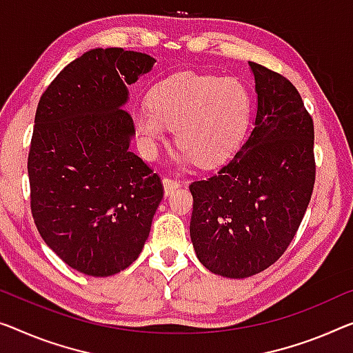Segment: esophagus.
I'll use <instances>...</instances> for the list:
<instances>
[{"label":"esophagus","mask_w":353,"mask_h":353,"mask_svg":"<svg viewBox=\"0 0 353 353\" xmlns=\"http://www.w3.org/2000/svg\"><path fill=\"white\" fill-rule=\"evenodd\" d=\"M163 187H165V196H170L172 192L181 187V182L171 177H163Z\"/></svg>","instance_id":"1"}]
</instances>
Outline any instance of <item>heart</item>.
<instances>
[{"label": "heart", "instance_id": "b5f03b06", "mask_svg": "<svg viewBox=\"0 0 353 353\" xmlns=\"http://www.w3.org/2000/svg\"><path fill=\"white\" fill-rule=\"evenodd\" d=\"M250 115L252 94L239 79L177 72L152 87L133 122L147 145L165 143L171 128L185 160L215 166L243 144Z\"/></svg>", "mask_w": 353, "mask_h": 353}]
</instances>
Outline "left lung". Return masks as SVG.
I'll use <instances>...</instances> for the list:
<instances>
[{"label":"left lung","instance_id":"obj_1","mask_svg":"<svg viewBox=\"0 0 353 353\" xmlns=\"http://www.w3.org/2000/svg\"><path fill=\"white\" fill-rule=\"evenodd\" d=\"M254 130L217 174L190 185V238L214 274L244 279L281 259L315 182L314 123L293 83L259 63Z\"/></svg>","mask_w":353,"mask_h":353}]
</instances>
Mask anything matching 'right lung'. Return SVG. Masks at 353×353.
Listing matches in <instances>:
<instances>
[{
	"label": "right lung",
	"instance_id": "right-lung-1",
	"mask_svg": "<svg viewBox=\"0 0 353 353\" xmlns=\"http://www.w3.org/2000/svg\"><path fill=\"white\" fill-rule=\"evenodd\" d=\"M157 60L92 49L42 93L28 154L31 214L44 243L82 274L108 277L138 259L163 198L160 177L130 150L128 85Z\"/></svg>",
	"mask_w": 353,
	"mask_h": 353
}]
</instances>
